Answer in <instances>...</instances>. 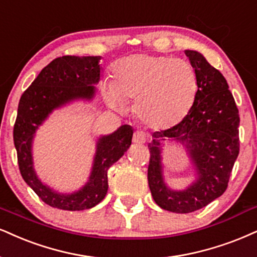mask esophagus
<instances>
[{
    "mask_svg": "<svg viewBox=\"0 0 257 257\" xmlns=\"http://www.w3.org/2000/svg\"><path fill=\"white\" fill-rule=\"evenodd\" d=\"M134 142L136 144H144L147 142V136L143 132H135Z\"/></svg>",
    "mask_w": 257,
    "mask_h": 257,
    "instance_id": "34e87169",
    "label": "esophagus"
}]
</instances>
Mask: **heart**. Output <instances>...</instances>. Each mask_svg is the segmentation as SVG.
Returning <instances> with one entry per match:
<instances>
[{
  "mask_svg": "<svg viewBox=\"0 0 257 257\" xmlns=\"http://www.w3.org/2000/svg\"><path fill=\"white\" fill-rule=\"evenodd\" d=\"M113 80L102 89L106 102L123 112L136 100L135 112L142 122L156 130L176 126L192 109L198 91V75L185 59L137 53L112 66Z\"/></svg>",
  "mask_w": 257,
  "mask_h": 257,
  "instance_id": "obj_1",
  "label": "heart"
}]
</instances>
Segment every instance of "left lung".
Returning a JSON list of instances; mask_svg holds the SVG:
<instances>
[{"label":"left lung","mask_w":257,"mask_h":257,"mask_svg":"<svg viewBox=\"0 0 257 257\" xmlns=\"http://www.w3.org/2000/svg\"><path fill=\"white\" fill-rule=\"evenodd\" d=\"M198 75V91L192 109L172 128L153 134L149 143L148 181L156 204L174 213H189L216 200L227 188L239 153V115L235 99L220 71L200 52L186 50ZM166 143L185 148L196 180L185 190H172L163 175L162 151Z\"/></svg>","instance_id":"1"}]
</instances>
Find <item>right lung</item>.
I'll use <instances>...</instances> for the list:
<instances>
[{
  "mask_svg": "<svg viewBox=\"0 0 257 257\" xmlns=\"http://www.w3.org/2000/svg\"><path fill=\"white\" fill-rule=\"evenodd\" d=\"M100 56H63L46 65L21 95L14 125V145L19 169L25 182L51 207L82 211L102 201L108 189L107 172L127 151L134 130L122 125L113 134L97 138L89 179L78 191L59 193L38 177L33 163V139L37 130L53 110L74 101H91L99 83Z\"/></svg>",
  "mask_w": 257,
  "mask_h": 257,
  "instance_id": "1",
  "label": "right lung"
}]
</instances>
